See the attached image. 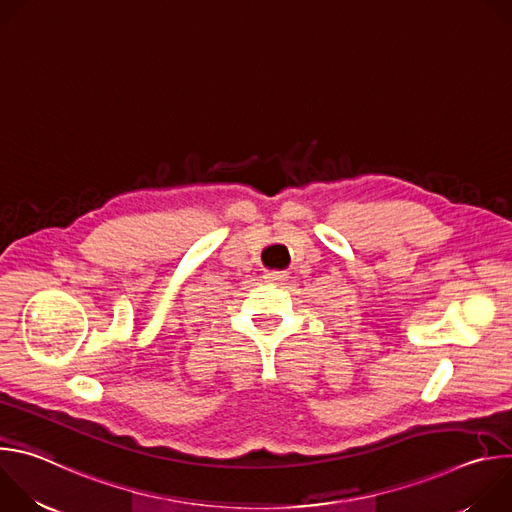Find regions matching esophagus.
Listing matches in <instances>:
<instances>
[{"instance_id": "obj_1", "label": "esophagus", "mask_w": 512, "mask_h": 512, "mask_svg": "<svg viewBox=\"0 0 512 512\" xmlns=\"http://www.w3.org/2000/svg\"><path fill=\"white\" fill-rule=\"evenodd\" d=\"M265 279H267V281H285V279H287V273H285V271H269V273L265 275Z\"/></svg>"}]
</instances>
